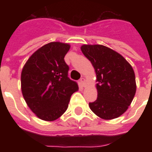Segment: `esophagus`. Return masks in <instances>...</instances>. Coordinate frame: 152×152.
<instances>
[{
    "instance_id": "obj_1",
    "label": "esophagus",
    "mask_w": 152,
    "mask_h": 152,
    "mask_svg": "<svg viewBox=\"0 0 152 152\" xmlns=\"http://www.w3.org/2000/svg\"><path fill=\"white\" fill-rule=\"evenodd\" d=\"M80 83H81V85L83 86V87H84L86 84V80H85V79L84 78H81L80 79Z\"/></svg>"
}]
</instances>
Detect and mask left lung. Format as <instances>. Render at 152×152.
I'll return each mask as SVG.
<instances>
[{
	"mask_svg": "<svg viewBox=\"0 0 152 152\" xmlns=\"http://www.w3.org/2000/svg\"><path fill=\"white\" fill-rule=\"evenodd\" d=\"M81 51L96 73L98 98L89 107L99 118L111 120L125 113L137 90L131 64L116 51L102 45H83Z\"/></svg>",
	"mask_w": 152,
	"mask_h": 152,
	"instance_id": "obj_1",
	"label": "left lung"
}]
</instances>
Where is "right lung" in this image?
<instances>
[{
	"label": "right lung",
	"instance_id": "1",
	"mask_svg": "<svg viewBox=\"0 0 152 152\" xmlns=\"http://www.w3.org/2000/svg\"><path fill=\"white\" fill-rule=\"evenodd\" d=\"M70 45L53 42L27 60L21 72V90L27 106L42 120L52 121L66 111L78 84L68 76L64 56Z\"/></svg>",
	"mask_w": 152,
	"mask_h": 152
}]
</instances>
